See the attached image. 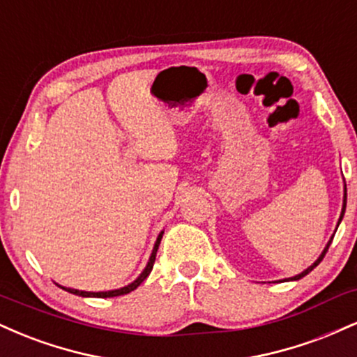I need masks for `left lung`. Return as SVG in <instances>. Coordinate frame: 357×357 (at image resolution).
Segmentation results:
<instances>
[{
    "instance_id": "1",
    "label": "left lung",
    "mask_w": 357,
    "mask_h": 357,
    "mask_svg": "<svg viewBox=\"0 0 357 357\" xmlns=\"http://www.w3.org/2000/svg\"><path fill=\"white\" fill-rule=\"evenodd\" d=\"M346 199H347V190H346V184H344V203H342V211H341V216H339V221H337V227H339V223H341V220H342V216H344V211H346ZM333 238H334V236H331V240H329V241H327L326 248H324V252L321 253V257H319V258H317V260H315V261H314V264H312V265H310V267H309V268H305V270H304V272H302V273H298V275H296V277H290V278H289V280H298V278L305 277V275H307V273H309V272H312V270H314L315 267H317V265H319V264H321V261H322V258H324V255H326V253H327V250H329V247H331V243H333Z\"/></svg>"
}]
</instances>
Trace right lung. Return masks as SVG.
Masks as SVG:
<instances>
[{
  "instance_id": "right-lung-1",
  "label": "right lung",
  "mask_w": 357,
  "mask_h": 357,
  "mask_svg": "<svg viewBox=\"0 0 357 357\" xmlns=\"http://www.w3.org/2000/svg\"><path fill=\"white\" fill-rule=\"evenodd\" d=\"M162 233H165V231H161V233H159L158 240H155V243H154V248H153V253H151V257H149V261H147L146 268H144V270H142V273H141V275H139V277L136 278V280H134V282H132V284H129V285L122 287V289H117V290H107V292H85V290H77V289H67V287H61V285H60V289L67 290V292H70V294H73V296H80V297H99V298H107V297H117V296H126V294L132 292V290H136V289H137V287H139V285H141V284H142V282H144L147 277H149L151 270H153V267H154L155 253H158L159 243H161V238H162Z\"/></svg>"
}]
</instances>
